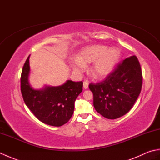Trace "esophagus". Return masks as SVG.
I'll use <instances>...</instances> for the list:
<instances>
[{
  "label": "esophagus",
  "instance_id": "obj_1",
  "mask_svg": "<svg viewBox=\"0 0 160 160\" xmlns=\"http://www.w3.org/2000/svg\"><path fill=\"white\" fill-rule=\"evenodd\" d=\"M83 87H84V89H88V87H89V82H88L87 81H84Z\"/></svg>",
  "mask_w": 160,
  "mask_h": 160
}]
</instances>
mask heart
I'll use <instances>...</instances> for the list:
<instances>
[{"instance_id":"obj_1","label":"heart","mask_w":160,"mask_h":160,"mask_svg":"<svg viewBox=\"0 0 160 160\" xmlns=\"http://www.w3.org/2000/svg\"><path fill=\"white\" fill-rule=\"evenodd\" d=\"M120 55L117 48L107 49V47L100 45L89 46L81 51L71 66L74 70L80 71L85 68V64L94 62L91 68L93 75L97 78H104L113 71Z\"/></svg>"}]
</instances>
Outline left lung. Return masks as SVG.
<instances>
[{"instance_id": "left-lung-1", "label": "left lung", "mask_w": 160, "mask_h": 160, "mask_svg": "<svg viewBox=\"0 0 160 160\" xmlns=\"http://www.w3.org/2000/svg\"><path fill=\"white\" fill-rule=\"evenodd\" d=\"M142 73L138 58L132 56L118 64L102 82L91 83L93 106L110 120L123 116L131 109L141 92Z\"/></svg>"}]
</instances>
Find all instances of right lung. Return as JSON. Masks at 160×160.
I'll list each match as a JSON object with an SVG mask.
<instances>
[{
    "mask_svg": "<svg viewBox=\"0 0 160 160\" xmlns=\"http://www.w3.org/2000/svg\"><path fill=\"white\" fill-rule=\"evenodd\" d=\"M29 56L24 64L20 77L24 102L40 121L50 126L60 127L72 116L74 102L82 91L83 82L67 80L61 86H45L42 89H33L29 82Z\"/></svg>",
    "mask_w": 160,
    "mask_h": 160,
    "instance_id": "add662e5",
    "label": "right lung"
}]
</instances>
